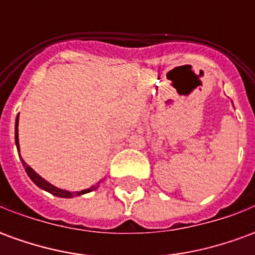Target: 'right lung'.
<instances>
[{"instance_id":"right-lung-1","label":"right lung","mask_w":255,"mask_h":255,"mask_svg":"<svg viewBox=\"0 0 255 255\" xmlns=\"http://www.w3.org/2000/svg\"><path fill=\"white\" fill-rule=\"evenodd\" d=\"M17 126H19V115L16 117V127H14V142H16V147L17 150L19 149V129H17ZM20 157V154H19ZM21 164L24 166L25 172H27V175L30 176V179L32 182L35 183L36 186L42 190H45V191L50 192L53 195H56V197H60V198H72V197H78V195H82V194H87V192L93 191L95 188L98 187V186H93L91 188H87V190H82V191H75V192H71V191H67V190H61V188H57L54 187L53 184H50L49 182H46L43 177H41L38 173H36L31 166H28L27 164L24 162V160L21 158Z\"/></svg>"}]
</instances>
